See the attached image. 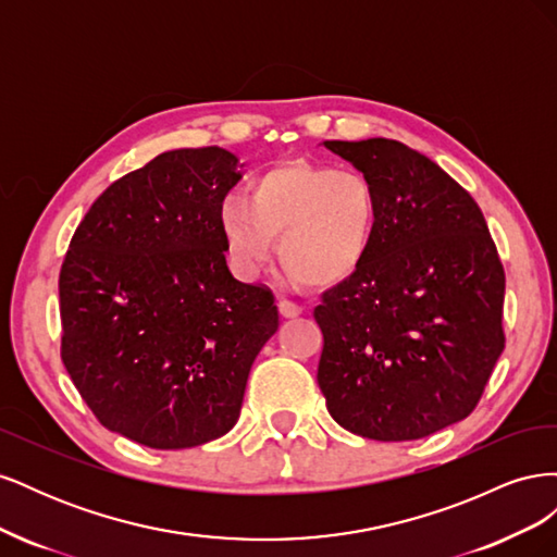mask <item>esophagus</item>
<instances>
[{"instance_id": "34e87169", "label": "esophagus", "mask_w": 557, "mask_h": 557, "mask_svg": "<svg viewBox=\"0 0 557 557\" xmlns=\"http://www.w3.org/2000/svg\"><path fill=\"white\" fill-rule=\"evenodd\" d=\"M276 307H278V313L283 318H297L301 313V307L295 305V301H288V299H278Z\"/></svg>"}]
</instances>
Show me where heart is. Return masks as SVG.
Returning <instances> with one entry per match:
<instances>
[{"mask_svg":"<svg viewBox=\"0 0 557 557\" xmlns=\"http://www.w3.org/2000/svg\"><path fill=\"white\" fill-rule=\"evenodd\" d=\"M379 221L372 185L356 172L325 164L283 162L248 185L246 199L227 197L218 230L232 272L256 281L278 258L315 288L336 285L362 267Z\"/></svg>","mask_w":557,"mask_h":557,"instance_id":"heart-1","label":"heart"}]
</instances>
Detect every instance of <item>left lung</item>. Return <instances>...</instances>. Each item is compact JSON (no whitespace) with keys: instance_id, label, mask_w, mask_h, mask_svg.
I'll list each match as a JSON object with an SVG mask.
<instances>
[{"instance_id":"left-lung-1","label":"left lung","mask_w":557,"mask_h":557,"mask_svg":"<svg viewBox=\"0 0 557 557\" xmlns=\"http://www.w3.org/2000/svg\"><path fill=\"white\" fill-rule=\"evenodd\" d=\"M372 185L379 221L350 278L323 295L318 385L344 430L411 442L474 411L504 350V269L471 195L393 139L323 141Z\"/></svg>"}]
</instances>
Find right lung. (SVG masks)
I'll return each mask as SVG.
<instances>
[{
  "label": "right lung",
  "instance_id": "1",
  "mask_svg": "<svg viewBox=\"0 0 557 557\" xmlns=\"http://www.w3.org/2000/svg\"><path fill=\"white\" fill-rule=\"evenodd\" d=\"M242 166L218 146L166 150L97 197L66 250L62 362L99 423L148 448L227 434L278 330L272 293L230 274L218 230Z\"/></svg>",
  "mask_w": 557,
  "mask_h": 557
}]
</instances>
